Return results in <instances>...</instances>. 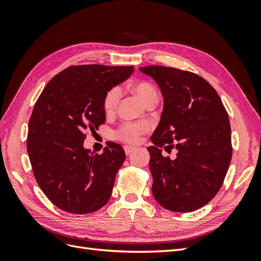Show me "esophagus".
<instances>
[{
    "mask_svg": "<svg viewBox=\"0 0 261 261\" xmlns=\"http://www.w3.org/2000/svg\"><path fill=\"white\" fill-rule=\"evenodd\" d=\"M136 148L135 147H132V146H125L124 147V151L126 154H130L133 151H135Z\"/></svg>",
    "mask_w": 261,
    "mask_h": 261,
    "instance_id": "esophagus-1",
    "label": "esophagus"
}]
</instances>
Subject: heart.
I'll return each mask as SVG.
<instances>
[{
	"instance_id": "b5f03b06",
	"label": "heart",
	"mask_w": 261,
	"mask_h": 261,
	"mask_svg": "<svg viewBox=\"0 0 261 261\" xmlns=\"http://www.w3.org/2000/svg\"><path fill=\"white\" fill-rule=\"evenodd\" d=\"M130 91L143 102V105L148 107L154 105L158 101V92L154 87L147 82H136L129 85ZM120 100V91L117 88L110 90L103 100V109L106 114H113ZM149 129V125L146 123L139 124H124L115 134L118 140L124 141L126 144H137L140 140V136Z\"/></svg>"
}]
</instances>
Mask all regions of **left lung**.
<instances>
[{
	"label": "left lung",
	"mask_w": 261,
	"mask_h": 261,
	"mask_svg": "<svg viewBox=\"0 0 261 261\" xmlns=\"http://www.w3.org/2000/svg\"><path fill=\"white\" fill-rule=\"evenodd\" d=\"M158 84L163 96L160 122L151 136L149 169L158 203L174 212L207 204L222 186L232 159L231 126L215 88L186 70L150 65L139 67ZM175 147V160L161 148Z\"/></svg>",
	"instance_id": "left-lung-1"
}]
</instances>
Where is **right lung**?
Returning a JSON list of instances; mask_svg holds the SVG:
<instances>
[{"label": "right lung", "instance_id": "1", "mask_svg": "<svg viewBox=\"0 0 261 261\" xmlns=\"http://www.w3.org/2000/svg\"><path fill=\"white\" fill-rule=\"evenodd\" d=\"M133 72L134 66H69L38 98L29 120L27 151L38 185L60 209L85 215L103 207L111 197L124 149L110 143L94 154L84 147L85 133L105 123L106 94Z\"/></svg>", "mask_w": 261, "mask_h": 261}]
</instances>
